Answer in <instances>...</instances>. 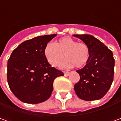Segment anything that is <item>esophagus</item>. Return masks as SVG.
I'll return each instance as SVG.
<instances>
[{"label":"esophagus","instance_id":"1","mask_svg":"<svg viewBox=\"0 0 121 121\" xmlns=\"http://www.w3.org/2000/svg\"><path fill=\"white\" fill-rule=\"evenodd\" d=\"M69 72H64V75L65 76H69Z\"/></svg>","mask_w":121,"mask_h":121}]
</instances>
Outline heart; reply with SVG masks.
<instances>
[{"instance_id": "heart-1", "label": "heart", "mask_w": 121, "mask_h": 121, "mask_svg": "<svg viewBox=\"0 0 121 121\" xmlns=\"http://www.w3.org/2000/svg\"><path fill=\"white\" fill-rule=\"evenodd\" d=\"M44 55L50 65L56 67L64 58L63 67L82 68L89 62L90 50L86 43L77 42L70 37H62L56 43H48L44 48Z\"/></svg>"}]
</instances>
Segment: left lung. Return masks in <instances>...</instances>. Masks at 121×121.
I'll return each mask as SVG.
<instances>
[{"mask_svg": "<svg viewBox=\"0 0 121 121\" xmlns=\"http://www.w3.org/2000/svg\"><path fill=\"white\" fill-rule=\"evenodd\" d=\"M89 47L90 59L84 68L77 70L80 79L74 86L76 95L87 101L102 98L112 86L114 75L113 52L101 41L88 34L73 35Z\"/></svg>", "mask_w": 121, "mask_h": 121, "instance_id": "8db88e82", "label": "left lung"}]
</instances>
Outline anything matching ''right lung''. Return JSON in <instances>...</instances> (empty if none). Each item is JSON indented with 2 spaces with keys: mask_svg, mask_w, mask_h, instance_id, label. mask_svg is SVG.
Listing matches in <instances>:
<instances>
[{
  "mask_svg": "<svg viewBox=\"0 0 121 121\" xmlns=\"http://www.w3.org/2000/svg\"><path fill=\"white\" fill-rule=\"evenodd\" d=\"M56 35L26 40L12 52L8 61L7 79L9 89L21 101L38 104L47 100L53 91L54 79L64 75L51 67L44 55L45 45Z\"/></svg>",
  "mask_w": 121,
  "mask_h": 121,
  "instance_id": "add662e5",
  "label": "right lung"
}]
</instances>
